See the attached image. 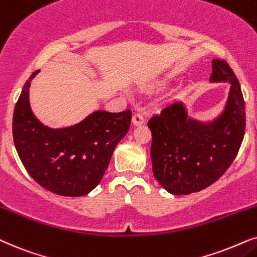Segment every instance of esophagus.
<instances>
[{
	"mask_svg": "<svg viewBox=\"0 0 257 257\" xmlns=\"http://www.w3.org/2000/svg\"><path fill=\"white\" fill-rule=\"evenodd\" d=\"M133 123H134V125H141L145 123V117H143V115L140 114V112H135V114L133 115Z\"/></svg>",
	"mask_w": 257,
	"mask_h": 257,
	"instance_id": "obj_1",
	"label": "esophagus"
}]
</instances>
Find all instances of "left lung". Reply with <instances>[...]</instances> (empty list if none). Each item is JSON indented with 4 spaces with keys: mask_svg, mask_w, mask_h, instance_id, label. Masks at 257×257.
Masks as SVG:
<instances>
[{
    "mask_svg": "<svg viewBox=\"0 0 257 257\" xmlns=\"http://www.w3.org/2000/svg\"><path fill=\"white\" fill-rule=\"evenodd\" d=\"M210 80L231 83L224 111L214 122L206 124L189 118L180 101L167 104L148 121L154 176L174 195L197 193L216 182L230 167L243 141V95L227 61L213 60Z\"/></svg>",
    "mask_w": 257,
    "mask_h": 257,
    "instance_id": "left-lung-1",
    "label": "left lung"
}]
</instances>
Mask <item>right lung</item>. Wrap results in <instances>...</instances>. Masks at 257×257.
Returning <instances> with one entry per match:
<instances>
[{"label":"right lung","instance_id":"right-lung-1","mask_svg":"<svg viewBox=\"0 0 257 257\" xmlns=\"http://www.w3.org/2000/svg\"><path fill=\"white\" fill-rule=\"evenodd\" d=\"M30 75L16 102L13 136L17 154L40 186L61 196L87 195L100 183L117 143L132 122V110H98L69 128L51 129L34 116L29 104Z\"/></svg>","mask_w":257,"mask_h":257}]
</instances>
